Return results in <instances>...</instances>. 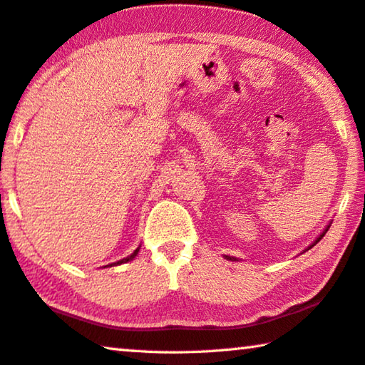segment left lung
Instances as JSON below:
<instances>
[{
	"mask_svg": "<svg viewBox=\"0 0 365 365\" xmlns=\"http://www.w3.org/2000/svg\"><path fill=\"white\" fill-rule=\"evenodd\" d=\"M328 227H329V225H327V229H325V230H323V232H322L320 235H318V237H317V240H315V242H314V244H312V245H310V247L307 248V250H310V248H312V247H314V245H317V244H318V242H320V240L323 239V235H325V234H327V230H328ZM225 259H230V262H235V259H237V258H234V257H229V255H225Z\"/></svg>",
	"mask_w": 365,
	"mask_h": 365,
	"instance_id": "1",
	"label": "left lung"
}]
</instances>
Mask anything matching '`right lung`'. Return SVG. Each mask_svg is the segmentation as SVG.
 <instances>
[{
	"label": "right lung",
	"instance_id": "add662e5",
	"mask_svg": "<svg viewBox=\"0 0 365 365\" xmlns=\"http://www.w3.org/2000/svg\"><path fill=\"white\" fill-rule=\"evenodd\" d=\"M138 252H140V247H138V248H136V250H135V252H133L130 257H126V258H123V259H120V262H117V263H112V264H107V266H113V264H115V266H117V264H121V263H126V262H130V259H133V258H135V257L138 255Z\"/></svg>",
	"mask_w": 365,
	"mask_h": 365
}]
</instances>
